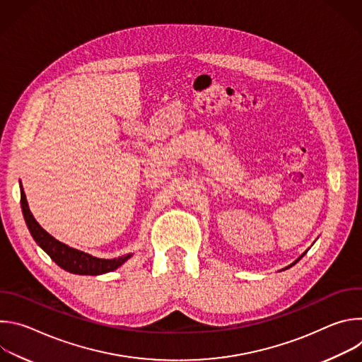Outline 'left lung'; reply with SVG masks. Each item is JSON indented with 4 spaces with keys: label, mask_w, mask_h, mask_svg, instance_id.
I'll list each match as a JSON object with an SVG mask.
<instances>
[{
    "label": "left lung",
    "mask_w": 362,
    "mask_h": 362,
    "mask_svg": "<svg viewBox=\"0 0 362 362\" xmlns=\"http://www.w3.org/2000/svg\"><path fill=\"white\" fill-rule=\"evenodd\" d=\"M305 253H306V250H305V252H303V253H302V255H300V256H299V257H298V259H296V261H295V262H293V264H291V265H289V267H288V268H291V267H292V265H295V264H296V262H298V261H299V259H300V257H302V256H303V255H305Z\"/></svg>",
    "instance_id": "left-lung-1"
}]
</instances>
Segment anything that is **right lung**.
<instances>
[{
    "mask_svg": "<svg viewBox=\"0 0 362 362\" xmlns=\"http://www.w3.org/2000/svg\"><path fill=\"white\" fill-rule=\"evenodd\" d=\"M21 208L23 215L25 219V223L28 226V230L37 245L53 259L60 268H63L67 272L76 274V275H101L107 274L119 267H122L132 253L115 257V259H100V257L91 256L86 252H81L78 249L70 247L69 245L57 240L56 238L51 236L48 232H45L38 222L34 219L33 214L28 209V203L25 199V193L21 187Z\"/></svg>",
    "mask_w": 362,
    "mask_h": 362,
    "instance_id": "obj_1",
    "label": "right lung"
}]
</instances>
